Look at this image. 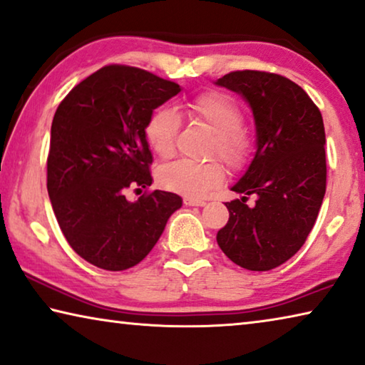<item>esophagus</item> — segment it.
Returning a JSON list of instances; mask_svg holds the SVG:
<instances>
[{"mask_svg": "<svg viewBox=\"0 0 365 365\" xmlns=\"http://www.w3.org/2000/svg\"><path fill=\"white\" fill-rule=\"evenodd\" d=\"M183 203L188 205V206H205L206 201L201 200V198H190V196H187V198L183 200Z\"/></svg>", "mask_w": 365, "mask_h": 365, "instance_id": "esophagus-1", "label": "esophagus"}]
</instances>
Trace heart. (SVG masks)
Masks as SVG:
<instances>
[{"label":"heart","instance_id":"1","mask_svg":"<svg viewBox=\"0 0 365 365\" xmlns=\"http://www.w3.org/2000/svg\"><path fill=\"white\" fill-rule=\"evenodd\" d=\"M190 121L203 125L214 138L207 155H217L232 170L248 164L252 154V133L244 126V112L232 97L221 91H207L183 103ZM180 128V117L172 107L162 106L149 115L144 125V136L160 159L175 154V141ZM224 167L217 160L196 164L177 160L159 170V182L164 188L187 196H203L224 182Z\"/></svg>","mask_w":365,"mask_h":365}]
</instances>
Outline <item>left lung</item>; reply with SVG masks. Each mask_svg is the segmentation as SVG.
<instances>
[{
    "mask_svg": "<svg viewBox=\"0 0 365 365\" xmlns=\"http://www.w3.org/2000/svg\"><path fill=\"white\" fill-rule=\"evenodd\" d=\"M244 96L257 125V153L225 203L229 221L217 232L221 250L250 271L286 263L314 229L327 192L325 126L318 107L294 81L268 71H232L217 79ZM248 194L257 196L252 208Z\"/></svg>",
    "mask_w": 365,
    "mask_h": 365,
    "instance_id": "1",
    "label": "left lung"
}]
</instances>
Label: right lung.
I'll list each match as a JSON object with an SVG mask.
<instances>
[{
    "label": "right lung",
    "mask_w": 365,
    "mask_h": 365,
    "mask_svg": "<svg viewBox=\"0 0 365 365\" xmlns=\"http://www.w3.org/2000/svg\"><path fill=\"white\" fill-rule=\"evenodd\" d=\"M180 92L146 69L108 65L68 92L51 121L47 190L63 235L86 262L123 271L153 250L167 219L182 206L175 193L151 187L144 125Z\"/></svg>",
    "instance_id": "obj_1"
}]
</instances>
